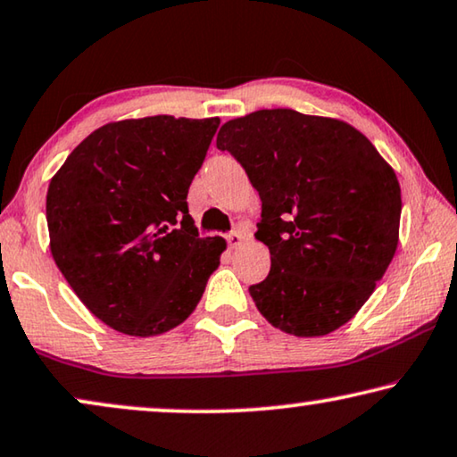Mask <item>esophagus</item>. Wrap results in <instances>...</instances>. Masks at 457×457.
Listing matches in <instances>:
<instances>
[{
	"label": "esophagus",
	"instance_id": "1",
	"mask_svg": "<svg viewBox=\"0 0 457 457\" xmlns=\"http://www.w3.org/2000/svg\"><path fill=\"white\" fill-rule=\"evenodd\" d=\"M242 240H244V231L242 229H234V231H229V234H228L229 248H237L242 244Z\"/></svg>",
	"mask_w": 457,
	"mask_h": 457
}]
</instances>
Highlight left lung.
Masks as SVG:
<instances>
[{
    "instance_id": "obj_1",
    "label": "left lung",
    "mask_w": 457,
    "mask_h": 457,
    "mask_svg": "<svg viewBox=\"0 0 457 457\" xmlns=\"http://www.w3.org/2000/svg\"><path fill=\"white\" fill-rule=\"evenodd\" d=\"M262 203L256 240L271 271L250 286L269 323L295 337L339 329L387 271L400 240L402 190L375 145L348 121L261 109L217 134Z\"/></svg>"
}]
</instances>
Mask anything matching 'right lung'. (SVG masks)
Listing matches in <instances>:
<instances>
[{
    "label": "right lung",
    "mask_w": 457,
    "mask_h": 457,
    "mask_svg": "<svg viewBox=\"0 0 457 457\" xmlns=\"http://www.w3.org/2000/svg\"><path fill=\"white\" fill-rule=\"evenodd\" d=\"M220 118L109 121L51 178L49 248L88 311L151 337L184 323L220 267L226 240L198 237L188 188Z\"/></svg>",
    "instance_id": "right-lung-1"
}]
</instances>
